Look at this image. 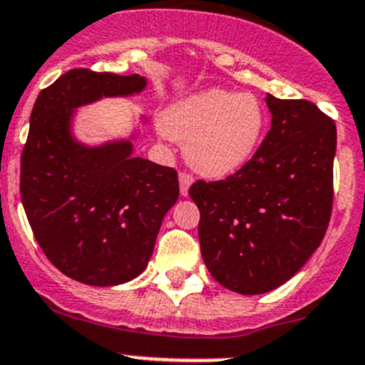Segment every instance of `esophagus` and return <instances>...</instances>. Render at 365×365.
<instances>
[{
	"label": "esophagus",
	"instance_id": "1",
	"mask_svg": "<svg viewBox=\"0 0 365 365\" xmlns=\"http://www.w3.org/2000/svg\"><path fill=\"white\" fill-rule=\"evenodd\" d=\"M178 180H180V195L187 196L189 195L190 183H192V176H190L189 173H180Z\"/></svg>",
	"mask_w": 365,
	"mask_h": 365
}]
</instances>
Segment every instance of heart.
<instances>
[{
    "label": "heart",
    "instance_id": "obj_1",
    "mask_svg": "<svg viewBox=\"0 0 365 365\" xmlns=\"http://www.w3.org/2000/svg\"><path fill=\"white\" fill-rule=\"evenodd\" d=\"M267 127L264 105L252 94L207 88L176 101L162 130L185 142V160L207 178L235 175L255 156Z\"/></svg>",
    "mask_w": 365,
    "mask_h": 365
}]
</instances>
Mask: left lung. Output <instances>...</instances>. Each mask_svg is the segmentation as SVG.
Returning <instances> with one entry per match:
<instances>
[{
  "label": "left lung",
  "mask_w": 365,
  "mask_h": 365,
  "mask_svg": "<svg viewBox=\"0 0 365 365\" xmlns=\"http://www.w3.org/2000/svg\"><path fill=\"white\" fill-rule=\"evenodd\" d=\"M271 129L251 160L189 189L202 258L218 284L262 294L293 278L322 244L333 207L336 127L307 100L267 94Z\"/></svg>",
  "instance_id": "8db88e82"
}]
</instances>
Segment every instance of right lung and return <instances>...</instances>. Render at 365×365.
I'll return each mask as SVG.
<instances>
[{
  "mask_svg": "<svg viewBox=\"0 0 365 365\" xmlns=\"http://www.w3.org/2000/svg\"><path fill=\"white\" fill-rule=\"evenodd\" d=\"M140 74L72 68L39 93L21 154L19 192L39 247L72 280L125 284L149 264L178 175L133 154V136L88 147L72 134L76 109L140 94Z\"/></svg>",
  "mask_w": 365,
  "mask_h": 365,
  "instance_id": "1",
  "label": "right lung"
}]
</instances>
